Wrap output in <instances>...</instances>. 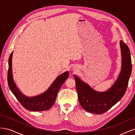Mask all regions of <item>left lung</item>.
<instances>
[{"mask_svg": "<svg viewBox=\"0 0 135 135\" xmlns=\"http://www.w3.org/2000/svg\"><path fill=\"white\" fill-rule=\"evenodd\" d=\"M122 53V69L117 80L108 91H96L76 75L75 80L79 104L85 110L102 114L117 104L123 96L128 86L132 71L129 49L122 40L120 42Z\"/></svg>", "mask_w": 135, "mask_h": 135, "instance_id": "8db88e82", "label": "left lung"}]
</instances>
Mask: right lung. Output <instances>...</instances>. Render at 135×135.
I'll return each mask as SVG.
<instances>
[{
    "label": "right lung",
    "instance_id": "right-lung-1",
    "mask_svg": "<svg viewBox=\"0 0 135 135\" xmlns=\"http://www.w3.org/2000/svg\"><path fill=\"white\" fill-rule=\"evenodd\" d=\"M12 52L8 60V83L12 92L23 107L30 111L41 112L50 109L54 105L60 88L62 86L69 75L66 71L60 74L53 82L51 86L44 93L34 97H27L22 94L16 86L12 75Z\"/></svg>",
    "mask_w": 135,
    "mask_h": 135
}]
</instances>
